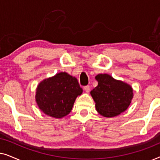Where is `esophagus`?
<instances>
[{
  "label": "esophagus",
  "instance_id": "obj_1",
  "mask_svg": "<svg viewBox=\"0 0 160 160\" xmlns=\"http://www.w3.org/2000/svg\"><path fill=\"white\" fill-rule=\"evenodd\" d=\"M84 90H85V92H89V91H90V87L89 86V85H87V86H85L84 87Z\"/></svg>",
  "mask_w": 160,
  "mask_h": 160
}]
</instances>
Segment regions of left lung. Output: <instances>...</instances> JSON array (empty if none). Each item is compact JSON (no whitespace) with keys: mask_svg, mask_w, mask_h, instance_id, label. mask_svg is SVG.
<instances>
[{"mask_svg":"<svg viewBox=\"0 0 160 160\" xmlns=\"http://www.w3.org/2000/svg\"><path fill=\"white\" fill-rule=\"evenodd\" d=\"M95 78L98 84L90 94L98 112L106 117H116L124 112L133 98L132 87L108 74H98Z\"/></svg>","mask_w":160,"mask_h":160,"instance_id":"left-lung-1","label":"left lung"}]
</instances>
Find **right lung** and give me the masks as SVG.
Returning <instances> with one entry per match:
<instances>
[{
  "instance_id": "1",
  "label": "right lung",
  "mask_w": 160,
  "mask_h": 160,
  "mask_svg": "<svg viewBox=\"0 0 160 160\" xmlns=\"http://www.w3.org/2000/svg\"><path fill=\"white\" fill-rule=\"evenodd\" d=\"M82 92L75 77L62 72L39 84L36 100L45 114L62 118L71 112L76 98Z\"/></svg>"
}]
</instances>
